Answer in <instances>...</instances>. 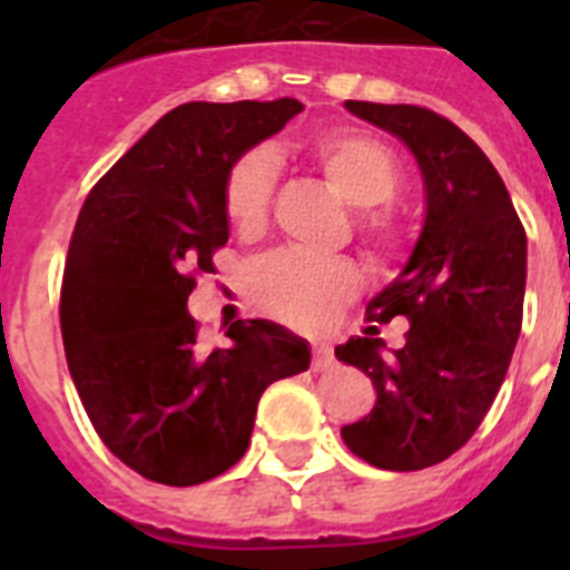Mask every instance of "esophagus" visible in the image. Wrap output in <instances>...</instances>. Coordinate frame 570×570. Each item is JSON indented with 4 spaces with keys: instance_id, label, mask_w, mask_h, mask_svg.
Returning a JSON list of instances; mask_svg holds the SVG:
<instances>
[{
    "instance_id": "34e87169",
    "label": "esophagus",
    "mask_w": 570,
    "mask_h": 570,
    "mask_svg": "<svg viewBox=\"0 0 570 570\" xmlns=\"http://www.w3.org/2000/svg\"><path fill=\"white\" fill-rule=\"evenodd\" d=\"M334 367V351L325 342H314V371H328Z\"/></svg>"
}]
</instances>
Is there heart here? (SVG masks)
<instances>
[{
	"mask_svg": "<svg viewBox=\"0 0 570 570\" xmlns=\"http://www.w3.org/2000/svg\"><path fill=\"white\" fill-rule=\"evenodd\" d=\"M316 168L347 205L362 210L360 230L376 262L394 259L400 228L376 205L400 190L394 154L362 130H331L311 145ZM276 159L268 148H248L228 165L223 179V210L239 236H259L268 225ZM360 271L347 259H308L299 254H271L248 274V294L262 314L294 328H322L360 291Z\"/></svg>",
	"mask_w": 570,
	"mask_h": 570,
	"instance_id": "b5f03b06",
	"label": "heart"
}]
</instances>
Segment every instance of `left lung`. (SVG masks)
Listing matches in <instances>:
<instances>
[{"mask_svg": "<svg viewBox=\"0 0 570 570\" xmlns=\"http://www.w3.org/2000/svg\"><path fill=\"white\" fill-rule=\"evenodd\" d=\"M345 108L396 136L422 174L425 219L405 268L367 302V320L405 316L400 351L376 325L336 345L376 387L371 414L342 440L385 471H420L460 451L485 420L522 328L528 239L505 183L480 145L416 105L347 99Z\"/></svg>", "mask_w": 570, "mask_h": 570, "instance_id": "8db88e82", "label": "left lung"}]
</instances>
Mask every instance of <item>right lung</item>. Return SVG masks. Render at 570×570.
<instances>
[{"label":"right lung","instance_id":"right-lung-1","mask_svg":"<svg viewBox=\"0 0 570 570\" xmlns=\"http://www.w3.org/2000/svg\"><path fill=\"white\" fill-rule=\"evenodd\" d=\"M302 114L274 102H185L90 190L62 279L65 356L90 422L145 480L199 485L242 460L262 391L311 365L268 320H239L203 354L188 314L196 271L228 242L223 179L236 156Z\"/></svg>","mask_w":570,"mask_h":570}]
</instances>
